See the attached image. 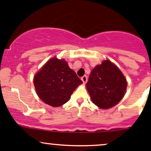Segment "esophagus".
<instances>
[{"label": "esophagus", "instance_id": "obj_1", "mask_svg": "<svg viewBox=\"0 0 151 151\" xmlns=\"http://www.w3.org/2000/svg\"><path fill=\"white\" fill-rule=\"evenodd\" d=\"M81 80H82V81L83 82V83L85 84V83H87V81H88V77H87L86 75L83 76V77L81 78Z\"/></svg>", "mask_w": 151, "mask_h": 151}]
</instances>
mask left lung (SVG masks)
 <instances>
[{
  "label": "left lung",
  "mask_w": 151,
  "mask_h": 151,
  "mask_svg": "<svg viewBox=\"0 0 151 151\" xmlns=\"http://www.w3.org/2000/svg\"><path fill=\"white\" fill-rule=\"evenodd\" d=\"M86 87L93 104L109 109L122 99L127 83L119 68L106 60L92 70Z\"/></svg>",
  "instance_id": "left-lung-1"
}]
</instances>
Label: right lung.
Masks as SVG:
<instances>
[{"label": "right lung", "instance_id": "obj_1", "mask_svg": "<svg viewBox=\"0 0 151 151\" xmlns=\"http://www.w3.org/2000/svg\"><path fill=\"white\" fill-rule=\"evenodd\" d=\"M33 83L42 101L52 106H60L68 101L83 82L64 60L53 58L35 75Z\"/></svg>", "mask_w": 151, "mask_h": 151}]
</instances>
